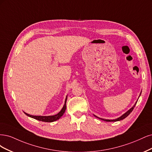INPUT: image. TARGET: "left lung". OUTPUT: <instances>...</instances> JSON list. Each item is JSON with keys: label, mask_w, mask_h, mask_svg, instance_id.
I'll return each mask as SVG.
<instances>
[{"label": "left lung", "mask_w": 152, "mask_h": 152, "mask_svg": "<svg viewBox=\"0 0 152 152\" xmlns=\"http://www.w3.org/2000/svg\"><path fill=\"white\" fill-rule=\"evenodd\" d=\"M141 94H140V95H141ZM138 102V101H137ZM137 102H136V104H134V105L132 107V108H131L128 112H126L125 114H124L123 115H121L120 117H119V118H117V119H114V120H109V119H102V118H100V119H101L102 120H103V121H107V122H113V121H121V120H122V119H125L126 117H128L130 114H131V112L133 110V109H134V107H135V105H136V103H137ZM95 117H96V116H95Z\"/></svg>", "instance_id": "8db88e82"}]
</instances>
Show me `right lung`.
Instances as JSON below:
<instances>
[{"mask_svg": "<svg viewBox=\"0 0 152 152\" xmlns=\"http://www.w3.org/2000/svg\"><path fill=\"white\" fill-rule=\"evenodd\" d=\"M66 101H67V96L66 98V100H65V104L64 105L62 110L58 112V113L56 115H50V116H36V115H30L28 114H26L24 112L26 115L32 117V118L40 121H43V122H53L55 121L58 120V119H60L61 117L62 116V115L64 114V112L66 111Z\"/></svg>", "mask_w": 152, "mask_h": 152, "instance_id": "add662e5", "label": "right lung"}]
</instances>
